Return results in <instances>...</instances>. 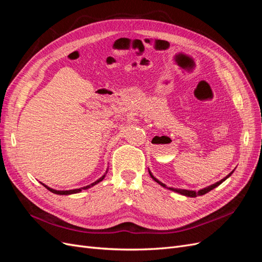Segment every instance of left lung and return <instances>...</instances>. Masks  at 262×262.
<instances>
[{"label":"left lung","mask_w":262,"mask_h":262,"mask_svg":"<svg viewBox=\"0 0 262 262\" xmlns=\"http://www.w3.org/2000/svg\"><path fill=\"white\" fill-rule=\"evenodd\" d=\"M234 171V170H233ZM233 171L232 172H229L228 175L225 177V178H223L222 180H220V181H217V182H215V184H213V185H211V186H209V187H207V188H204V189H201V190H199V191H192V190H185V189H176V188H168L167 186L166 185H164L163 182H161L160 180H157L153 175H152V172H150L149 170H148V172H149V175H150V177H152L157 184H160L161 186H163L164 188H168V189H170V190H172V191H175V192H178V193H180V194H184V195H186V196H191V198H195V196H198V195H203V194H205V193H208L209 191H211L212 189H214V188H216L217 186H220L222 182H223L224 180H226L229 176L232 175L233 173Z\"/></svg>","instance_id":"left-lung-1"}]
</instances>
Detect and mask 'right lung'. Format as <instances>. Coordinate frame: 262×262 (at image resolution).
Wrapping results in <instances>:
<instances>
[{
    "label": "right lung",
    "mask_w": 262,
    "mask_h": 262,
    "mask_svg": "<svg viewBox=\"0 0 262 262\" xmlns=\"http://www.w3.org/2000/svg\"><path fill=\"white\" fill-rule=\"evenodd\" d=\"M105 176H106V173L104 176H102L101 178H99L98 180H96L95 182H93V184H91V185H89V186H86V187H83V188H80V189H73V190H54V189H51V188H49V187H47L46 185H43L47 189L49 190V191H51V192H53V193H55V194H62V195H68V194H72V193H77V192H81L82 190L84 189V190H86V189H89V188H91V187H93V186H95L96 184H98L99 181H101L102 179L105 178Z\"/></svg>",
    "instance_id": "1"
}]
</instances>
